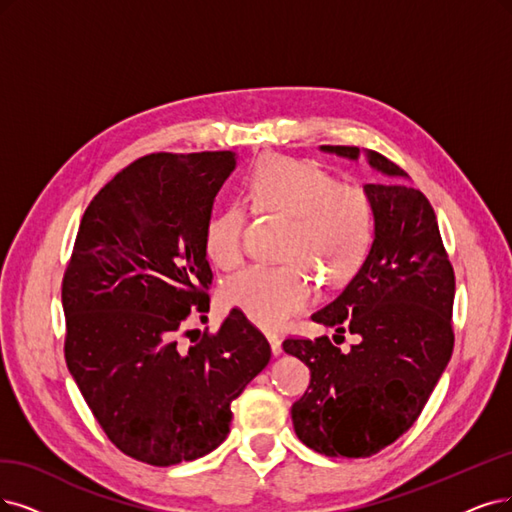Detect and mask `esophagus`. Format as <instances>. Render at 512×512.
I'll return each mask as SVG.
<instances>
[{"label": "esophagus", "mask_w": 512, "mask_h": 512, "mask_svg": "<svg viewBox=\"0 0 512 512\" xmlns=\"http://www.w3.org/2000/svg\"><path fill=\"white\" fill-rule=\"evenodd\" d=\"M268 339H270V346H272V354L280 356L282 354V339L278 335H274V333H270Z\"/></svg>", "instance_id": "34e87169"}]
</instances>
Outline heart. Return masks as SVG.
Instances as JSON below:
<instances>
[{"instance_id":"b5f03b06","label":"heart","mask_w":512,"mask_h":512,"mask_svg":"<svg viewBox=\"0 0 512 512\" xmlns=\"http://www.w3.org/2000/svg\"><path fill=\"white\" fill-rule=\"evenodd\" d=\"M244 200L255 213L285 217L278 266H251L227 278L221 299L253 323L278 329L304 312L316 280L342 285L361 268L373 238V208L365 189L335 177L310 160L261 158L244 179ZM244 211L223 206L204 225V253L217 268L242 261Z\"/></svg>"}]
</instances>
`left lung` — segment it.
<instances>
[{
	"label": "left lung",
	"mask_w": 512,
	"mask_h": 512,
	"mask_svg": "<svg viewBox=\"0 0 512 512\" xmlns=\"http://www.w3.org/2000/svg\"><path fill=\"white\" fill-rule=\"evenodd\" d=\"M367 164L382 179L367 183L373 242L346 289L312 320L358 337L342 352L329 337L285 339L312 380L291 407L299 441L329 458H369L418 420L451 358L456 278L428 198L403 168L377 151L320 145Z\"/></svg>",
	"instance_id": "8db88e82"
}]
</instances>
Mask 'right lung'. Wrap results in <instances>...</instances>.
Returning a JSON list of instances; mask_svg holds the SVG:
<instances>
[{
	"mask_svg": "<svg viewBox=\"0 0 512 512\" xmlns=\"http://www.w3.org/2000/svg\"><path fill=\"white\" fill-rule=\"evenodd\" d=\"M234 168V151L132 162L88 204L63 278L69 373L109 441L151 466L217 449L272 356L238 310L179 344L189 314L208 312L204 225Z\"/></svg>",
	"mask_w": 512,
	"mask_h": 512,
	"instance_id": "1",
	"label": "right lung"
}]
</instances>
